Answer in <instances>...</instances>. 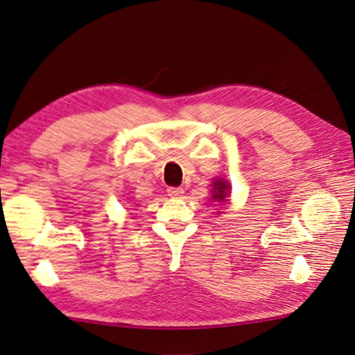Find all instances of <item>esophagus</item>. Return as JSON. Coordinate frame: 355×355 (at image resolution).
<instances>
[{
	"label": "esophagus",
	"mask_w": 355,
	"mask_h": 355,
	"mask_svg": "<svg viewBox=\"0 0 355 355\" xmlns=\"http://www.w3.org/2000/svg\"><path fill=\"white\" fill-rule=\"evenodd\" d=\"M184 192H185L184 188H176V187H170L167 189V194L173 198H180L182 196H184Z\"/></svg>",
	"instance_id": "1"
}]
</instances>
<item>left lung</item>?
Wrapping results in <instances>:
<instances>
[{
	"label": "left lung",
	"instance_id": "8db88e82",
	"mask_svg": "<svg viewBox=\"0 0 355 355\" xmlns=\"http://www.w3.org/2000/svg\"><path fill=\"white\" fill-rule=\"evenodd\" d=\"M228 189H230V184L227 180L223 179H216L213 182V196H211V201L216 202H223L227 201L228 198Z\"/></svg>",
	"mask_w": 355,
	"mask_h": 355
}]
</instances>
